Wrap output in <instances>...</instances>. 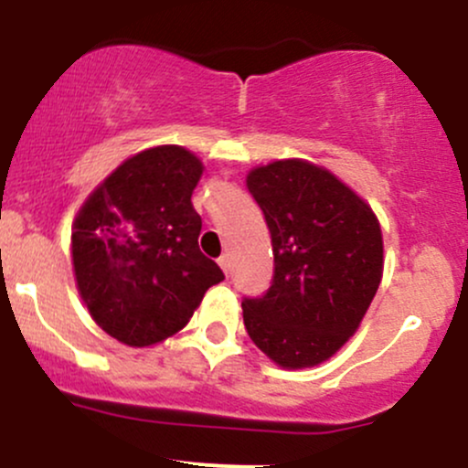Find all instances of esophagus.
Segmentation results:
<instances>
[{
    "label": "esophagus",
    "instance_id": "34e87169",
    "mask_svg": "<svg viewBox=\"0 0 468 468\" xmlns=\"http://www.w3.org/2000/svg\"><path fill=\"white\" fill-rule=\"evenodd\" d=\"M218 264H219V268H222V271L227 272V275H229V268H230V257H229V255H222V257H219V260H218Z\"/></svg>",
    "mask_w": 468,
    "mask_h": 468
}]
</instances>
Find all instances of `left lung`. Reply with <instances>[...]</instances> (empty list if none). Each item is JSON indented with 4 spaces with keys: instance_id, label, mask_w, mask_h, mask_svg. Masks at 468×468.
<instances>
[{
    "instance_id": "8db88e82",
    "label": "left lung",
    "mask_w": 468,
    "mask_h": 468,
    "mask_svg": "<svg viewBox=\"0 0 468 468\" xmlns=\"http://www.w3.org/2000/svg\"><path fill=\"white\" fill-rule=\"evenodd\" d=\"M271 230V288L244 297V325L282 367H313L356 332L383 277L372 208L330 171L277 160L246 178Z\"/></svg>"
}]
</instances>
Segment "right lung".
<instances>
[{
  "mask_svg": "<svg viewBox=\"0 0 468 468\" xmlns=\"http://www.w3.org/2000/svg\"><path fill=\"white\" fill-rule=\"evenodd\" d=\"M202 163L178 144L125 160L74 219L72 261L92 319L125 346L165 341L224 279L197 246Z\"/></svg>",
  "mask_w": 468,
  "mask_h": 468,
  "instance_id": "obj_1",
  "label": "right lung"
}]
</instances>
